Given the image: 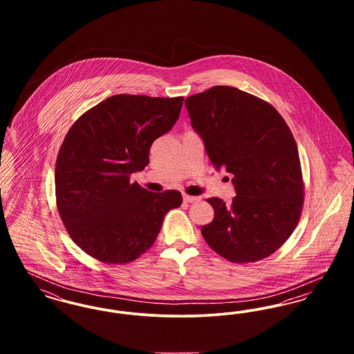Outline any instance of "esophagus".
Listing matches in <instances>:
<instances>
[{"instance_id":"esophagus-1","label":"esophagus","mask_w":354,"mask_h":354,"mask_svg":"<svg viewBox=\"0 0 354 354\" xmlns=\"http://www.w3.org/2000/svg\"><path fill=\"white\" fill-rule=\"evenodd\" d=\"M183 201H185V203L199 202V201H201V196H191V195L185 194V195H183Z\"/></svg>"}]
</instances>
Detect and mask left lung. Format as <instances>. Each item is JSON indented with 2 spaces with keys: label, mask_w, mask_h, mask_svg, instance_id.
<instances>
[{
  "label": "left lung",
  "mask_w": 354,
  "mask_h": 354,
  "mask_svg": "<svg viewBox=\"0 0 354 354\" xmlns=\"http://www.w3.org/2000/svg\"><path fill=\"white\" fill-rule=\"evenodd\" d=\"M185 103L209 160L232 174L235 185L231 204L207 199L215 216L201 230L204 240L236 264L268 257L303 212L305 185L290 129L270 103L231 86H214Z\"/></svg>",
  "instance_id": "8db88e82"
}]
</instances>
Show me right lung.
I'll list each match as a JSON object with an SVG mask.
<instances>
[{"label": "right lung", "mask_w": 354, "mask_h": 354, "mask_svg": "<svg viewBox=\"0 0 354 354\" xmlns=\"http://www.w3.org/2000/svg\"><path fill=\"white\" fill-rule=\"evenodd\" d=\"M183 97L118 94L74 122L55 162V201L71 240L107 264H127L150 250L176 189L150 192L133 172L149 165L153 140L179 118Z\"/></svg>", "instance_id": "obj_1"}]
</instances>
